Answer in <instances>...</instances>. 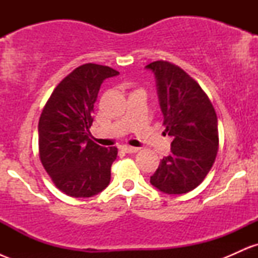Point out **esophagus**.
<instances>
[{"label":"esophagus","mask_w":258,"mask_h":258,"mask_svg":"<svg viewBox=\"0 0 258 258\" xmlns=\"http://www.w3.org/2000/svg\"><path fill=\"white\" fill-rule=\"evenodd\" d=\"M122 150L125 153H128V154H135L139 152V148H135V147H128V146H125L122 147Z\"/></svg>","instance_id":"obj_1"}]
</instances>
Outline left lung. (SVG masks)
I'll return each instance as SVG.
<instances>
[{"label":"left lung","instance_id":"left-lung-1","mask_svg":"<svg viewBox=\"0 0 258 258\" xmlns=\"http://www.w3.org/2000/svg\"><path fill=\"white\" fill-rule=\"evenodd\" d=\"M155 76L165 135L171 152L150 176V183L165 194H184L203 182L218 150L217 115L205 92L185 72L168 61L148 64Z\"/></svg>","mask_w":258,"mask_h":258}]
</instances>
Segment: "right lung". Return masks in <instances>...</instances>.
<instances>
[{"instance_id":"add662e5","label":"right lung","mask_w":258,"mask_h":258,"mask_svg":"<svg viewBox=\"0 0 258 258\" xmlns=\"http://www.w3.org/2000/svg\"><path fill=\"white\" fill-rule=\"evenodd\" d=\"M119 72L84 64L59 84L38 121V150L44 170L55 186L69 197L91 198L110 183L117 148H104L90 139L93 106L104 80Z\"/></svg>"}]
</instances>
